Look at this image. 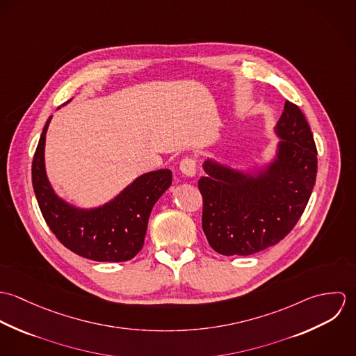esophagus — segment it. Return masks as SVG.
Instances as JSON below:
<instances>
[{"label":"esophagus","mask_w":356,"mask_h":356,"mask_svg":"<svg viewBox=\"0 0 356 356\" xmlns=\"http://www.w3.org/2000/svg\"><path fill=\"white\" fill-rule=\"evenodd\" d=\"M179 170L184 175L193 178L196 175V161L192 157H185L179 163Z\"/></svg>","instance_id":"1"}]
</instances>
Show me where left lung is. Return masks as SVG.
Wrapping results in <instances>:
<instances>
[{
    "instance_id": "8db88e82",
    "label": "left lung",
    "mask_w": 356,
    "mask_h": 356,
    "mask_svg": "<svg viewBox=\"0 0 356 356\" xmlns=\"http://www.w3.org/2000/svg\"><path fill=\"white\" fill-rule=\"evenodd\" d=\"M277 153L244 172L207 159L199 179L203 230L218 254L247 256L278 244L295 227L316 179V147L300 108L285 102L274 127Z\"/></svg>"
}]
</instances>
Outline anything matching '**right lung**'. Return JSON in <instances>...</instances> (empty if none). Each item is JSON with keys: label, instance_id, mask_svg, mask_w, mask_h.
Listing matches in <instances>:
<instances>
[{"label": "right lung", "instance_id": "1", "mask_svg": "<svg viewBox=\"0 0 356 356\" xmlns=\"http://www.w3.org/2000/svg\"><path fill=\"white\" fill-rule=\"evenodd\" d=\"M42 130L33 160V188L40 209L57 240L74 254L96 261H126L144 245L153 205L170 188L168 168L136 178L115 199L96 208H78L56 195L45 170Z\"/></svg>", "mask_w": 356, "mask_h": 356}]
</instances>
